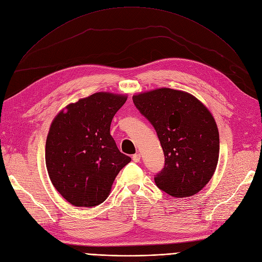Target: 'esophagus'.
<instances>
[{
	"label": "esophagus",
	"instance_id": "esophagus-1",
	"mask_svg": "<svg viewBox=\"0 0 262 262\" xmlns=\"http://www.w3.org/2000/svg\"><path fill=\"white\" fill-rule=\"evenodd\" d=\"M133 161L135 162V163H138V162H140V158H141V155H140V153H136V154H134L133 155Z\"/></svg>",
	"mask_w": 262,
	"mask_h": 262
}]
</instances>
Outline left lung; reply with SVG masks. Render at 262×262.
<instances>
[{
	"label": "left lung",
	"mask_w": 262,
	"mask_h": 262,
	"mask_svg": "<svg viewBox=\"0 0 262 262\" xmlns=\"http://www.w3.org/2000/svg\"><path fill=\"white\" fill-rule=\"evenodd\" d=\"M141 115L156 130L165 166L154 180L176 198L197 194L217 166L220 135L211 112L196 97L172 89H157L133 96Z\"/></svg>",
	"instance_id": "8db88e82"
}]
</instances>
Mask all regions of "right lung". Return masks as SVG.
<instances>
[{"label":"right lung","mask_w":262,"mask_h":262,"mask_svg":"<svg viewBox=\"0 0 262 262\" xmlns=\"http://www.w3.org/2000/svg\"><path fill=\"white\" fill-rule=\"evenodd\" d=\"M127 97L99 92L66 107L53 120L46 141V166L53 186L76 207H95L130 157L110 135L111 121Z\"/></svg>","instance_id":"add662e5"}]
</instances>
